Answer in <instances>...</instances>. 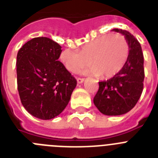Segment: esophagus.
Masks as SVG:
<instances>
[{
	"instance_id": "34e87169",
	"label": "esophagus",
	"mask_w": 158,
	"mask_h": 158,
	"mask_svg": "<svg viewBox=\"0 0 158 158\" xmlns=\"http://www.w3.org/2000/svg\"><path fill=\"white\" fill-rule=\"evenodd\" d=\"M84 81H85V79H84V78H81V77L77 78V81L78 84H81Z\"/></svg>"
}]
</instances>
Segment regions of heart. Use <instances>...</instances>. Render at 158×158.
Returning a JSON list of instances; mask_svg holds the SVG:
<instances>
[{"mask_svg": "<svg viewBox=\"0 0 158 158\" xmlns=\"http://www.w3.org/2000/svg\"><path fill=\"white\" fill-rule=\"evenodd\" d=\"M129 54L126 38L120 34L104 35L82 46L80 51L65 49L61 53V61L71 73H77L89 64L84 73L110 77L121 70Z\"/></svg>", "mask_w": 158, "mask_h": 158, "instance_id": "1", "label": "heart"}]
</instances>
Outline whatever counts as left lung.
Listing matches in <instances>:
<instances>
[{
    "label": "left lung",
    "mask_w": 158,
    "mask_h": 158,
    "mask_svg": "<svg viewBox=\"0 0 158 158\" xmlns=\"http://www.w3.org/2000/svg\"><path fill=\"white\" fill-rule=\"evenodd\" d=\"M126 38L129 54L121 70L113 77L99 82L93 103L106 115H120L131 111L139 101L143 90L144 58L140 43L129 31L113 29Z\"/></svg>",
    "instance_id": "1"
}]
</instances>
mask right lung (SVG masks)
<instances>
[{
	"mask_svg": "<svg viewBox=\"0 0 158 158\" xmlns=\"http://www.w3.org/2000/svg\"><path fill=\"white\" fill-rule=\"evenodd\" d=\"M62 47L47 37L29 40L16 58L17 88L24 108L40 119L62 113L70 100L77 80L58 61Z\"/></svg>",
	"mask_w": 158,
	"mask_h": 158,
	"instance_id": "obj_1",
	"label": "right lung"
}]
</instances>
